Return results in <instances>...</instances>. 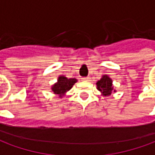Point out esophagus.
<instances>
[{"label": "esophagus", "instance_id": "esophagus-1", "mask_svg": "<svg viewBox=\"0 0 155 155\" xmlns=\"http://www.w3.org/2000/svg\"><path fill=\"white\" fill-rule=\"evenodd\" d=\"M82 81H91V78L89 77V76H87V77H83V78H82Z\"/></svg>", "mask_w": 155, "mask_h": 155}]
</instances>
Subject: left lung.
<instances>
[{
  "mask_svg": "<svg viewBox=\"0 0 155 155\" xmlns=\"http://www.w3.org/2000/svg\"><path fill=\"white\" fill-rule=\"evenodd\" d=\"M97 90L104 96H110L116 92L113 87V81L108 74H104L100 81L96 82Z\"/></svg>",
  "mask_w": 155,
  "mask_h": 155,
  "instance_id": "8db88e82",
  "label": "left lung"
}]
</instances>
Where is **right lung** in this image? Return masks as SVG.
Wrapping results in <instances>:
<instances>
[{
    "instance_id": "right-lung-1",
    "label": "right lung",
    "mask_w": 155,
    "mask_h": 155,
    "mask_svg": "<svg viewBox=\"0 0 155 155\" xmlns=\"http://www.w3.org/2000/svg\"><path fill=\"white\" fill-rule=\"evenodd\" d=\"M77 80L75 78L68 79L64 75H60L57 79V82L51 86V91L55 94L59 95V98H62L68 91L73 87Z\"/></svg>"
}]
</instances>
